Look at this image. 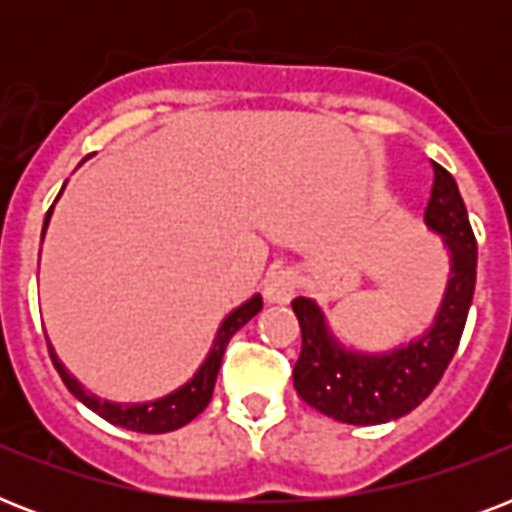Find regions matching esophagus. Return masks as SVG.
I'll list each match as a JSON object with an SVG mask.
<instances>
[{"instance_id":"obj_1","label":"esophagus","mask_w":512,"mask_h":512,"mask_svg":"<svg viewBox=\"0 0 512 512\" xmlns=\"http://www.w3.org/2000/svg\"><path fill=\"white\" fill-rule=\"evenodd\" d=\"M295 289H297L295 273L289 271V268H279V271L268 273L263 295L271 305H287L289 300L295 297Z\"/></svg>"}]
</instances>
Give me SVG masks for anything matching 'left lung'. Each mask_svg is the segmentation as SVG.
I'll return each instance as SVG.
<instances>
[{"label": "left lung", "instance_id": "left-lung-1", "mask_svg": "<svg viewBox=\"0 0 512 512\" xmlns=\"http://www.w3.org/2000/svg\"><path fill=\"white\" fill-rule=\"evenodd\" d=\"M433 175L425 225L441 236L449 255V281L436 319L422 335L390 350H358L335 335L316 300H292L303 335L292 372L295 390L305 404L332 420L382 425L404 417L430 396L460 345L476 289L478 247L454 177L436 162Z\"/></svg>", "mask_w": 512, "mask_h": 512}]
</instances>
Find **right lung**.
I'll return each mask as SVG.
<instances>
[{
	"label": "right lung",
	"instance_id": "obj_1",
	"mask_svg": "<svg viewBox=\"0 0 512 512\" xmlns=\"http://www.w3.org/2000/svg\"><path fill=\"white\" fill-rule=\"evenodd\" d=\"M63 188H66V185H63ZM63 188H60V193H63ZM52 207H55V204H52ZM52 207L50 212H47V217H44L42 241L44 233H47V225H50ZM260 311H263V297L260 295H252L247 303H241L239 308H233V311L223 319V324L217 327L212 348H209L207 358L201 361V366L196 369V374H193L191 380L185 382V385H180L177 390H172V393H167V396L154 398V401H143V404H116V401H103V398H98L92 390L84 388L74 374L68 372L50 342H47V345H50V358L52 364H55V369H58L60 380L66 382V388L71 390L87 409L100 414V417L106 422H111V425L135 430V433H170V430L188 425L196 414H201L207 409L209 398H212V390H215L217 372H220V364H223L225 345H228V340H231L249 319H255Z\"/></svg>",
	"mask_w": 512,
	"mask_h": 512
}]
</instances>
